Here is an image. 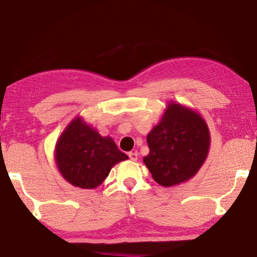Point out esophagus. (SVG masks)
<instances>
[{
  "label": "esophagus",
  "mask_w": 257,
  "mask_h": 257,
  "mask_svg": "<svg viewBox=\"0 0 257 257\" xmlns=\"http://www.w3.org/2000/svg\"><path fill=\"white\" fill-rule=\"evenodd\" d=\"M129 159L132 161H137L138 160V153L137 152H130L129 153Z\"/></svg>",
  "instance_id": "esophagus-1"
}]
</instances>
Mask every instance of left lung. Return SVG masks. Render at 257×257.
<instances>
[{
  "label": "left lung",
  "mask_w": 257,
  "mask_h": 257,
  "mask_svg": "<svg viewBox=\"0 0 257 257\" xmlns=\"http://www.w3.org/2000/svg\"><path fill=\"white\" fill-rule=\"evenodd\" d=\"M210 143V130L201 114L170 102L162 119L147 135L150 153L143 161L159 185H179L198 172Z\"/></svg>",
  "instance_id": "8db88e82"
}]
</instances>
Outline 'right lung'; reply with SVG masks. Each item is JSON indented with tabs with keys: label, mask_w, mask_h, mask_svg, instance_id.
Masks as SVG:
<instances>
[{
	"label": "right lung",
	"mask_w": 257,
	"mask_h": 257,
	"mask_svg": "<svg viewBox=\"0 0 257 257\" xmlns=\"http://www.w3.org/2000/svg\"><path fill=\"white\" fill-rule=\"evenodd\" d=\"M111 137H102L80 116L73 119L55 145V163L62 177L82 189L96 188L113 165L127 160Z\"/></svg>",
	"instance_id": "right-lung-1"
}]
</instances>
